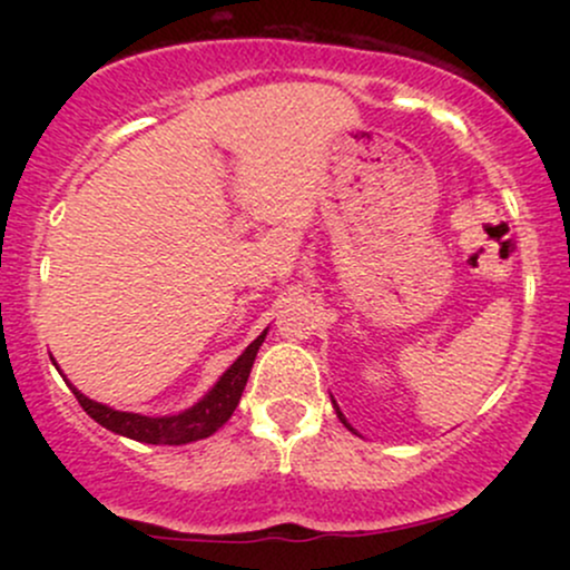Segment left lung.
I'll list each match as a JSON object with an SVG mask.
<instances>
[{
  "mask_svg": "<svg viewBox=\"0 0 570 570\" xmlns=\"http://www.w3.org/2000/svg\"><path fill=\"white\" fill-rule=\"evenodd\" d=\"M335 410H337V417H340V423H343V426H345V429H348V431H353V429H351V423H348V421H345V417H343V412H340V407H337V404H335ZM353 434H356V431H353Z\"/></svg>",
  "mask_w": 570,
  "mask_h": 570,
  "instance_id": "left-lung-1",
  "label": "left lung"
}]
</instances>
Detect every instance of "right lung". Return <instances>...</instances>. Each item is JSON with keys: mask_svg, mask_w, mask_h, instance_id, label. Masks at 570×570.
<instances>
[{"mask_svg": "<svg viewBox=\"0 0 570 570\" xmlns=\"http://www.w3.org/2000/svg\"><path fill=\"white\" fill-rule=\"evenodd\" d=\"M267 332H263L254 340L248 348L235 358V364L225 375L219 377V383L208 391L206 399H200L195 407H189L181 415L171 417H147V415H134V412H120L107 407V404H98L94 399L82 396L75 385H69L71 394L77 396L80 407L94 417L96 423H101L104 429L115 431V434L128 436V440L147 442V444H187L203 436H212L214 431L225 426L230 421V415L238 407L240 394H244L248 372H252L254 358H257L259 345H263Z\"/></svg>", "mask_w": 570, "mask_h": 570, "instance_id": "1", "label": "right lung"}]
</instances>
